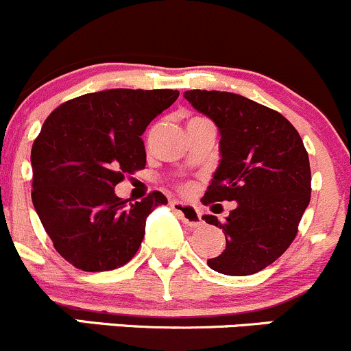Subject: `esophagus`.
<instances>
[{"instance_id":"obj_1","label":"esophagus","mask_w":351,"mask_h":351,"mask_svg":"<svg viewBox=\"0 0 351 351\" xmlns=\"http://www.w3.org/2000/svg\"><path fill=\"white\" fill-rule=\"evenodd\" d=\"M169 206H171L176 213H180L183 222L190 225V227H198V225L204 223V220H202V213L198 212L195 206L182 204V202H176V200L169 202Z\"/></svg>"}]
</instances>
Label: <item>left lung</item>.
I'll return each mask as SVG.
<instances>
[{
    "instance_id": "1",
    "label": "left lung",
    "mask_w": 351,
    "mask_h": 351,
    "mask_svg": "<svg viewBox=\"0 0 351 351\" xmlns=\"http://www.w3.org/2000/svg\"><path fill=\"white\" fill-rule=\"evenodd\" d=\"M183 97L212 119L220 134V161L202 202L237 204L225 222L205 215L227 241L223 252L206 264L227 276L263 271L294 241L311 198L301 136L281 114L243 95L186 90Z\"/></svg>"
}]
</instances>
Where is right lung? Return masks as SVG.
<instances>
[{
    "label": "right lung",
    "instance_id": "right-lung-1",
    "mask_svg": "<svg viewBox=\"0 0 351 351\" xmlns=\"http://www.w3.org/2000/svg\"><path fill=\"white\" fill-rule=\"evenodd\" d=\"M178 90L109 88L64 102L32 147V200L57 252L88 272L132 259L146 219L168 204L160 191L128 205L114 188L145 168L141 136L178 99Z\"/></svg>",
    "mask_w": 351,
    "mask_h": 351
}]
</instances>
